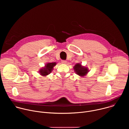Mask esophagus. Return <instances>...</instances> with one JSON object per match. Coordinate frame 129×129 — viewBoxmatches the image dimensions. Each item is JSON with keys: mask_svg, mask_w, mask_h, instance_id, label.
I'll use <instances>...</instances> for the list:
<instances>
[{"mask_svg": "<svg viewBox=\"0 0 129 129\" xmlns=\"http://www.w3.org/2000/svg\"><path fill=\"white\" fill-rule=\"evenodd\" d=\"M66 63H67V62H66V61H64V60H62V64H66Z\"/></svg>", "mask_w": 129, "mask_h": 129, "instance_id": "esophagus-1", "label": "esophagus"}]
</instances>
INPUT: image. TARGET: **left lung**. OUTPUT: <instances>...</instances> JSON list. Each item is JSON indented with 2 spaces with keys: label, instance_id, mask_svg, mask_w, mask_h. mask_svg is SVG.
I'll return each mask as SVG.
<instances>
[{
  "label": "left lung",
  "instance_id": "left-lung-1",
  "mask_svg": "<svg viewBox=\"0 0 129 129\" xmlns=\"http://www.w3.org/2000/svg\"><path fill=\"white\" fill-rule=\"evenodd\" d=\"M74 71L79 77L83 78L87 76L88 73L89 72V70L88 67L82 65V63H77L73 67Z\"/></svg>",
  "mask_w": 129,
  "mask_h": 129
}]
</instances>
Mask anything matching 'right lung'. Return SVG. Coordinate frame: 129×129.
Returning <instances> with one entry per match:
<instances>
[{
  "mask_svg": "<svg viewBox=\"0 0 129 129\" xmlns=\"http://www.w3.org/2000/svg\"><path fill=\"white\" fill-rule=\"evenodd\" d=\"M56 62H47L45 64V66L42 68L39 69V73L40 76L43 77H46L52 71L53 67L57 65Z\"/></svg>",
  "mask_w": 129,
  "mask_h": 129,
  "instance_id": "obj_1",
  "label": "right lung"
}]
</instances>
